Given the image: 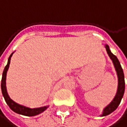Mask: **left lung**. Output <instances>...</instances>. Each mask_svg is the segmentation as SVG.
<instances>
[{"label": "left lung", "instance_id": "8db88e82", "mask_svg": "<svg viewBox=\"0 0 127 127\" xmlns=\"http://www.w3.org/2000/svg\"><path fill=\"white\" fill-rule=\"evenodd\" d=\"M105 47L106 49V51H107L109 56L112 60L115 71L117 72V75H118V90H117V93H116L115 97H114L112 101L106 108H104L103 114L101 115V116H106V115L111 114L112 112H113L118 108V106H119V104L121 101V99L124 96V91H125L124 74V71H123V69L121 68V65L120 64V62L118 59V58L116 57V56H115L110 51L109 47L107 44L105 45Z\"/></svg>", "mask_w": 127, "mask_h": 127}]
</instances>
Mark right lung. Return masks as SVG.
<instances>
[{
    "mask_svg": "<svg viewBox=\"0 0 127 127\" xmlns=\"http://www.w3.org/2000/svg\"><path fill=\"white\" fill-rule=\"evenodd\" d=\"M13 53L9 56V59H8V62L7 65H6V67L4 68L3 72V75H2V80H1V91H2V95L5 99L6 103H7V105L9 106V108L15 112V113L20 114V115H23L25 116H35L37 115L41 112H43L44 110H46L49 106H43V107H40V108H35V109H30L28 107H26L24 106L20 105L17 103H15V101H13L9 96L7 91H6V73L7 71L9 69V64H10V59L11 57L12 56Z\"/></svg>",
    "mask_w": 127,
    "mask_h": 127,
    "instance_id": "obj_1",
    "label": "right lung"
}]
</instances>
